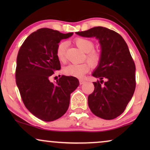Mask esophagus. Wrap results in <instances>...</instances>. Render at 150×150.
I'll return each instance as SVG.
<instances>
[{
	"instance_id": "1",
	"label": "esophagus",
	"mask_w": 150,
	"mask_h": 150,
	"mask_svg": "<svg viewBox=\"0 0 150 150\" xmlns=\"http://www.w3.org/2000/svg\"><path fill=\"white\" fill-rule=\"evenodd\" d=\"M85 81H84V80H83V79H80L79 80V83H80V85H83V84H84L85 83Z\"/></svg>"
}]
</instances>
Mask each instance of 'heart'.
Wrapping results in <instances>:
<instances>
[{"instance_id": "b5f03b06", "label": "heart", "mask_w": 150, "mask_h": 150, "mask_svg": "<svg viewBox=\"0 0 150 150\" xmlns=\"http://www.w3.org/2000/svg\"><path fill=\"white\" fill-rule=\"evenodd\" d=\"M74 42L79 48L86 53V59L88 63H71L63 68V73L69 76H74L81 79L86 73L90 70V65L93 67H97L100 63L102 55L100 51L94 49L95 44L93 41L85 38H77L74 40ZM67 43L65 41H62L57 45L56 49V55L57 59L61 62L65 61V52Z\"/></svg>"}]
</instances>
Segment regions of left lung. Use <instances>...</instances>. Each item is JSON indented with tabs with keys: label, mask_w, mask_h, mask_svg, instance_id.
I'll return each mask as SVG.
<instances>
[{
	"label": "left lung",
	"mask_w": 150,
	"mask_h": 150,
	"mask_svg": "<svg viewBox=\"0 0 150 150\" xmlns=\"http://www.w3.org/2000/svg\"><path fill=\"white\" fill-rule=\"evenodd\" d=\"M76 33L99 40L102 59L92 75L100 81L93 83L95 89L88 96V105L95 115L113 120L126 109L136 87V68L128 45L120 34L102 26ZM103 79L107 81L102 86Z\"/></svg>",
	"instance_id": "obj_1"
}]
</instances>
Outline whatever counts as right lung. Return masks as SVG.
<instances>
[{"label":"right lung","instance_id":"1","mask_svg":"<svg viewBox=\"0 0 150 150\" xmlns=\"http://www.w3.org/2000/svg\"><path fill=\"white\" fill-rule=\"evenodd\" d=\"M72 35L40 28L26 39L18 52L16 79L22 100L33 115L44 122L56 120L66 112L70 94L79 85L74 76L63 75L54 83L50 81L61 69L57 45Z\"/></svg>","mask_w":150,"mask_h":150}]
</instances>
